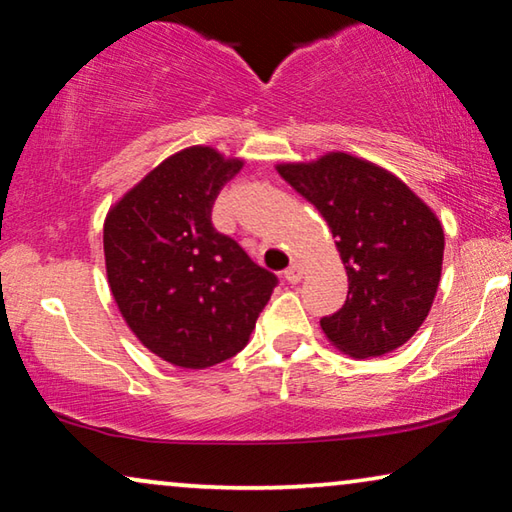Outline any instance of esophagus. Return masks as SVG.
I'll use <instances>...</instances> for the list:
<instances>
[{
    "mask_svg": "<svg viewBox=\"0 0 512 512\" xmlns=\"http://www.w3.org/2000/svg\"><path fill=\"white\" fill-rule=\"evenodd\" d=\"M284 277H286V281H291V284H298V281H302V277H305V265H302V263H291L284 270Z\"/></svg>",
    "mask_w": 512,
    "mask_h": 512,
    "instance_id": "34e87169",
    "label": "esophagus"
}]
</instances>
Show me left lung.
Returning <instances> with one entry per match:
<instances>
[{
	"mask_svg": "<svg viewBox=\"0 0 512 512\" xmlns=\"http://www.w3.org/2000/svg\"><path fill=\"white\" fill-rule=\"evenodd\" d=\"M277 173L328 221L348 295L321 318L332 346L376 358L416 335L432 309L443 265V226L422 198L390 170L346 152Z\"/></svg>",
	"mask_w": 512,
	"mask_h": 512,
	"instance_id": "obj_1",
	"label": "left lung"
}]
</instances>
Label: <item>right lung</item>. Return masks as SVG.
Here are the masks:
<instances>
[{"instance_id": "1", "label": "right lung", "mask_w": 512, "mask_h": 512, "mask_svg": "<svg viewBox=\"0 0 512 512\" xmlns=\"http://www.w3.org/2000/svg\"><path fill=\"white\" fill-rule=\"evenodd\" d=\"M242 164L214 147H187L152 168L103 221L117 309L140 344L175 367L205 369L240 353L277 286L212 226V205Z\"/></svg>"}]
</instances>
